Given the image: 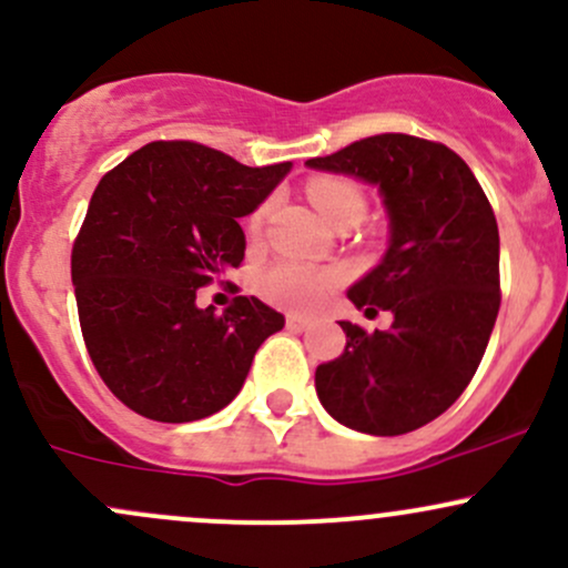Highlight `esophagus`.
<instances>
[{
  "mask_svg": "<svg viewBox=\"0 0 568 568\" xmlns=\"http://www.w3.org/2000/svg\"><path fill=\"white\" fill-rule=\"evenodd\" d=\"M285 326H288L291 332H304V328L313 326V317H307V315H288V317H285Z\"/></svg>",
  "mask_w": 568,
  "mask_h": 568,
  "instance_id": "esophagus-1",
  "label": "esophagus"
}]
</instances>
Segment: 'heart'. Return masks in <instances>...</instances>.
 Masks as SVG:
<instances>
[{"mask_svg":"<svg viewBox=\"0 0 568 568\" xmlns=\"http://www.w3.org/2000/svg\"><path fill=\"white\" fill-rule=\"evenodd\" d=\"M307 196L321 210V215L328 223L339 226L342 221H361L366 213V196L364 189L351 178H315L310 180ZM266 213H270V202L258 204L251 215H247V236L258 240L264 232ZM345 283V272L336 266H313L302 264V261H280L258 277V294L274 307L291 310V313H307L315 310L332 291Z\"/></svg>","mask_w":568,"mask_h":568,"instance_id":"heart-1","label":"heart"}]
</instances>
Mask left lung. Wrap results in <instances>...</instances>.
I'll use <instances>...</instances> for the list:
<instances>
[{"mask_svg":"<svg viewBox=\"0 0 568 568\" xmlns=\"http://www.w3.org/2000/svg\"><path fill=\"white\" fill-rule=\"evenodd\" d=\"M307 166L375 183L390 217L385 258L347 291L385 332L342 321L345 353L315 369L326 413L361 434L398 436L439 417L475 377L501 304L494 207L442 142L375 134Z\"/></svg>","mask_w":568,"mask_h":568,"instance_id":"8db88e82","label":"left lung"}]
</instances>
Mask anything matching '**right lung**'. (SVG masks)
Segmentation results:
<instances>
[{"label": "right lung", "instance_id": "obj_1", "mask_svg": "<svg viewBox=\"0 0 568 568\" xmlns=\"http://www.w3.org/2000/svg\"><path fill=\"white\" fill-rule=\"evenodd\" d=\"M288 172L291 161L245 166L199 142L159 140L99 180L72 245L74 298L99 377L136 415L191 423L217 413L261 342L283 328L255 296L215 315L196 294L242 264L240 217Z\"/></svg>", "mask_w": 568, "mask_h": 568}]
</instances>
